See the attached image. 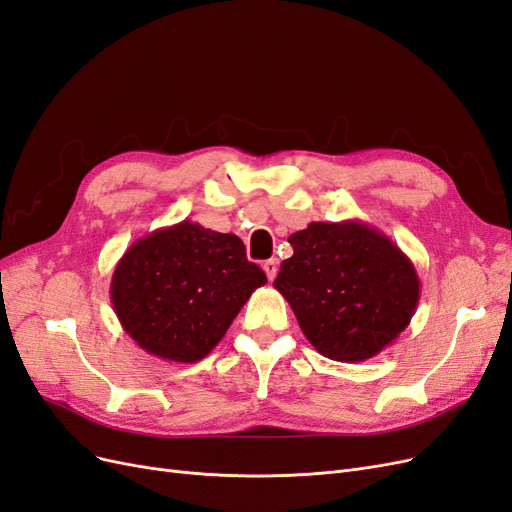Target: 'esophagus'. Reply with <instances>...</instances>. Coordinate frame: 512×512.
I'll return each mask as SVG.
<instances>
[{
    "label": "esophagus",
    "instance_id": "34e87169",
    "mask_svg": "<svg viewBox=\"0 0 512 512\" xmlns=\"http://www.w3.org/2000/svg\"><path fill=\"white\" fill-rule=\"evenodd\" d=\"M263 272H266L268 280H274V278H276V274H278V261H276V259L263 261Z\"/></svg>",
    "mask_w": 512,
    "mask_h": 512
}]
</instances>
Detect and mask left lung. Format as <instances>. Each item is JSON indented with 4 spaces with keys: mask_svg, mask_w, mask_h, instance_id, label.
Masks as SVG:
<instances>
[{
    "mask_svg": "<svg viewBox=\"0 0 512 512\" xmlns=\"http://www.w3.org/2000/svg\"><path fill=\"white\" fill-rule=\"evenodd\" d=\"M289 244L274 287L323 357L366 361L408 327L421 280L389 236L361 221L310 223Z\"/></svg>",
    "mask_w": 512,
    "mask_h": 512,
    "instance_id": "left-lung-1",
    "label": "left lung"
}]
</instances>
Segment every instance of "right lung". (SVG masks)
<instances>
[{"mask_svg": "<svg viewBox=\"0 0 512 512\" xmlns=\"http://www.w3.org/2000/svg\"><path fill=\"white\" fill-rule=\"evenodd\" d=\"M266 283L236 234L180 221L129 246L114 266L110 300L142 351L195 364L221 342L251 293Z\"/></svg>", "mask_w": 512, "mask_h": 512, "instance_id": "add662e5", "label": "right lung"}]
</instances>
